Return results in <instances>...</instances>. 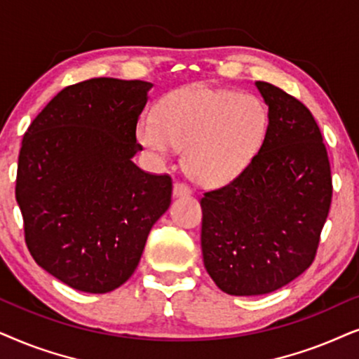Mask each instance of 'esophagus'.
<instances>
[{
    "mask_svg": "<svg viewBox=\"0 0 359 359\" xmlns=\"http://www.w3.org/2000/svg\"><path fill=\"white\" fill-rule=\"evenodd\" d=\"M172 192H174V197H189V195H192V189L182 182H175Z\"/></svg>",
    "mask_w": 359,
    "mask_h": 359,
    "instance_id": "obj_1",
    "label": "esophagus"
}]
</instances>
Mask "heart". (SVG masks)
Wrapping results in <instances>:
<instances>
[{
	"instance_id": "heart-1",
	"label": "heart",
	"mask_w": 359,
	"mask_h": 359,
	"mask_svg": "<svg viewBox=\"0 0 359 359\" xmlns=\"http://www.w3.org/2000/svg\"><path fill=\"white\" fill-rule=\"evenodd\" d=\"M269 128V111L250 93L194 85L162 100L156 114H144L136 137L157 159L185 147L184 164L195 182L222 187L246 170Z\"/></svg>"
}]
</instances>
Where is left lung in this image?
<instances>
[{"label":"left lung","mask_w":359,"mask_h":359,"mask_svg":"<svg viewBox=\"0 0 359 359\" xmlns=\"http://www.w3.org/2000/svg\"><path fill=\"white\" fill-rule=\"evenodd\" d=\"M269 108L261 149L233 182L202 205V252L210 277L229 295L274 292L312 264L332 203L322 133L297 98L256 82Z\"/></svg>","instance_id":"1"}]
</instances>
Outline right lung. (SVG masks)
Here are the masks:
<instances>
[{
  "mask_svg": "<svg viewBox=\"0 0 359 359\" xmlns=\"http://www.w3.org/2000/svg\"><path fill=\"white\" fill-rule=\"evenodd\" d=\"M151 88L107 76L70 85L22 137L16 200L27 250L72 289L104 294L126 283L170 205V177L133 162Z\"/></svg>",
  "mask_w": 359,
  "mask_h": 359,
  "instance_id": "add662e5",
  "label": "right lung"
}]
</instances>
